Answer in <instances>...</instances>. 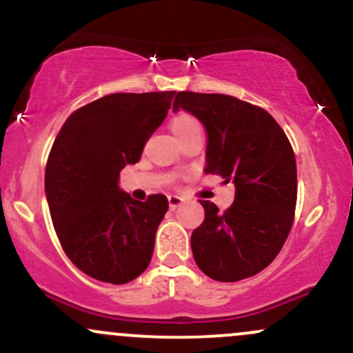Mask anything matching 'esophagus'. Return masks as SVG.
<instances>
[{"instance_id":"1","label":"esophagus","mask_w":353,"mask_h":353,"mask_svg":"<svg viewBox=\"0 0 353 353\" xmlns=\"http://www.w3.org/2000/svg\"><path fill=\"white\" fill-rule=\"evenodd\" d=\"M181 203H183V196H180V195H168V205L172 207V208L181 205Z\"/></svg>"}]
</instances>
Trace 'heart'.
Listing matches in <instances>:
<instances>
[{
    "mask_svg": "<svg viewBox=\"0 0 353 353\" xmlns=\"http://www.w3.org/2000/svg\"><path fill=\"white\" fill-rule=\"evenodd\" d=\"M170 128H172V132L175 134L176 139L183 138L192 131L202 130L199 121L192 114H187V112H178L176 116H173L172 121H170Z\"/></svg>",
    "mask_w": 353,
    "mask_h": 353,
    "instance_id": "1",
    "label": "heart"
}]
</instances>
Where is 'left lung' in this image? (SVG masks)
<instances>
[{
	"mask_svg": "<svg viewBox=\"0 0 353 353\" xmlns=\"http://www.w3.org/2000/svg\"><path fill=\"white\" fill-rule=\"evenodd\" d=\"M190 112L207 131L205 173L236 187L225 212L208 200L192 232L196 266L208 278L234 283L268 268L281 251L296 207V160L274 117L225 94L178 92L173 111Z\"/></svg>",
	"mask_w": 353,
	"mask_h": 353,
	"instance_id": "8db88e82",
	"label": "left lung"
}]
</instances>
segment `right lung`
<instances>
[{"mask_svg":"<svg viewBox=\"0 0 353 353\" xmlns=\"http://www.w3.org/2000/svg\"><path fill=\"white\" fill-rule=\"evenodd\" d=\"M175 94H109L72 112L57 134L45 170L52 222L69 259L97 281L130 283L153 256L168 200H134L119 172L139 161Z\"/></svg>","mask_w":353,"mask_h":353,"instance_id":"right-lung-1","label":"right lung"}]
</instances>
